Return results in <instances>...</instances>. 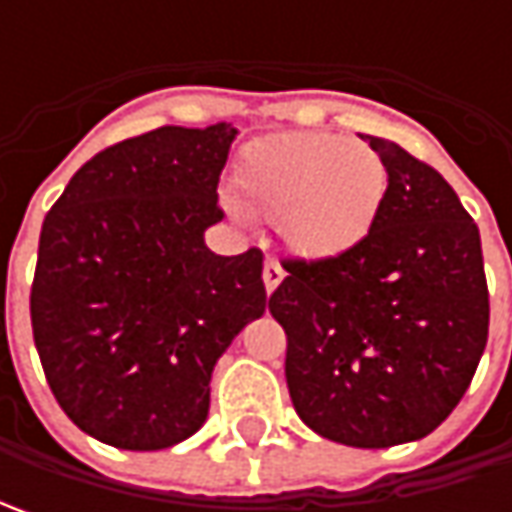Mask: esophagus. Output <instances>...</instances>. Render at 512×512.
<instances>
[{
  "label": "esophagus",
  "instance_id": "34e87169",
  "mask_svg": "<svg viewBox=\"0 0 512 512\" xmlns=\"http://www.w3.org/2000/svg\"><path fill=\"white\" fill-rule=\"evenodd\" d=\"M262 279H265L267 293H273L276 287L282 285V279H285V270H282V265H279L276 259H267L265 270H262Z\"/></svg>",
  "mask_w": 512,
  "mask_h": 512
}]
</instances>
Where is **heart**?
Here are the masks:
<instances>
[{"instance_id":"b5f03b06","label":"heart","mask_w":512,"mask_h":512,"mask_svg":"<svg viewBox=\"0 0 512 512\" xmlns=\"http://www.w3.org/2000/svg\"><path fill=\"white\" fill-rule=\"evenodd\" d=\"M230 210L279 225L282 242L307 262H330L370 236L387 196L382 156L333 133H276L242 150Z\"/></svg>"}]
</instances>
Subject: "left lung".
I'll use <instances>...</instances> for the list:
<instances>
[{"label": "left lung", "mask_w": 512, "mask_h": 512, "mask_svg": "<svg viewBox=\"0 0 512 512\" xmlns=\"http://www.w3.org/2000/svg\"><path fill=\"white\" fill-rule=\"evenodd\" d=\"M387 168L370 236L330 262H285L270 313L287 333L299 419L347 447L433 433L462 402L487 344L479 227L439 170L362 136Z\"/></svg>", "instance_id": "1"}]
</instances>
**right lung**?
Wrapping results in <instances>:
<instances>
[{
    "mask_svg": "<svg viewBox=\"0 0 512 512\" xmlns=\"http://www.w3.org/2000/svg\"><path fill=\"white\" fill-rule=\"evenodd\" d=\"M236 133L219 122L125 139L76 170L42 222L33 342L59 407L110 447L193 436L219 356L265 313L262 250L205 245Z\"/></svg>",
    "mask_w": 512,
    "mask_h": 512,
    "instance_id": "obj_1",
    "label": "right lung"
}]
</instances>
